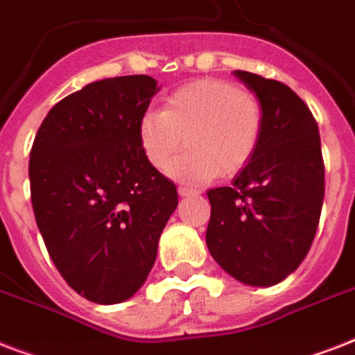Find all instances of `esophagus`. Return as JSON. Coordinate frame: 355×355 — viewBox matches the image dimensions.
Wrapping results in <instances>:
<instances>
[{"label": "esophagus", "instance_id": "1", "mask_svg": "<svg viewBox=\"0 0 355 355\" xmlns=\"http://www.w3.org/2000/svg\"><path fill=\"white\" fill-rule=\"evenodd\" d=\"M199 191L193 188H189V186H178V195L180 197H189V195H197Z\"/></svg>", "mask_w": 355, "mask_h": 355}]
</instances>
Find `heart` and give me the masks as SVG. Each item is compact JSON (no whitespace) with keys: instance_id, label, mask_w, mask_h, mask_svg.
Returning <instances> with one entry per match:
<instances>
[{"instance_id":"heart-1","label":"heart","mask_w":355,"mask_h":355,"mask_svg":"<svg viewBox=\"0 0 355 355\" xmlns=\"http://www.w3.org/2000/svg\"><path fill=\"white\" fill-rule=\"evenodd\" d=\"M263 108L250 90L221 79H202L178 88L164 110L139 119V144L150 166L164 171L187 138L189 153L167 173L189 182L234 177L256 155Z\"/></svg>"}]
</instances>
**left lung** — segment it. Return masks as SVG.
Instances as JSON below:
<instances>
[{"label": "left lung", "instance_id": "left-lung-1", "mask_svg": "<svg viewBox=\"0 0 355 355\" xmlns=\"http://www.w3.org/2000/svg\"><path fill=\"white\" fill-rule=\"evenodd\" d=\"M261 103L256 155L232 186L208 191L206 245L228 275L269 287L304 261L324 200L319 127L308 105L280 80L234 71Z\"/></svg>", "mask_w": 355, "mask_h": 355}]
</instances>
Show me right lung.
I'll list each match as a JSON object with an SVG mask.
<instances>
[{
  "label": "right lung",
  "instance_id": "right-lung-1",
  "mask_svg": "<svg viewBox=\"0 0 355 355\" xmlns=\"http://www.w3.org/2000/svg\"><path fill=\"white\" fill-rule=\"evenodd\" d=\"M149 75L96 80L49 110L31 149V202L53 263L80 297L127 300L147 280L177 186L150 166Z\"/></svg>",
  "mask_w": 355,
  "mask_h": 355
}]
</instances>
